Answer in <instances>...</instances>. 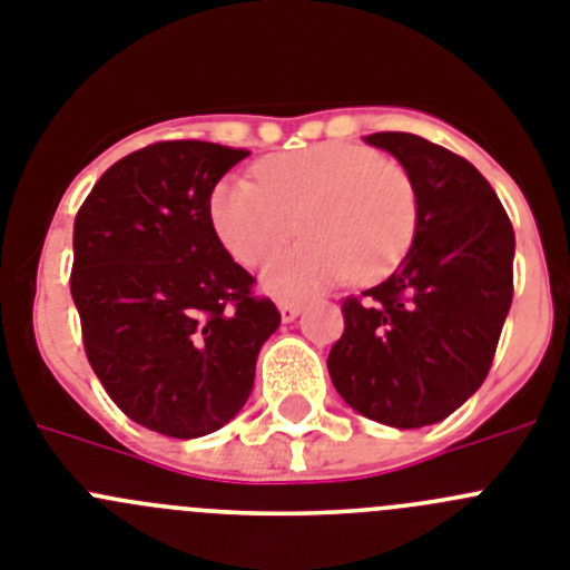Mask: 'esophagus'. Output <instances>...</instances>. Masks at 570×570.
<instances>
[{"label": "esophagus", "instance_id": "1", "mask_svg": "<svg viewBox=\"0 0 570 570\" xmlns=\"http://www.w3.org/2000/svg\"><path fill=\"white\" fill-rule=\"evenodd\" d=\"M278 309H281V317H284V323H289V321H295L301 312H304V306L295 304V301H281Z\"/></svg>", "mask_w": 570, "mask_h": 570}]
</instances>
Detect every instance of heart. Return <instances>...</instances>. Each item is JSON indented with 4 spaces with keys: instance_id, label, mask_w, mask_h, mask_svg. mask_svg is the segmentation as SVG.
Listing matches in <instances>:
<instances>
[{
    "instance_id": "heart-1",
    "label": "heart",
    "mask_w": 570,
    "mask_h": 570,
    "mask_svg": "<svg viewBox=\"0 0 570 570\" xmlns=\"http://www.w3.org/2000/svg\"><path fill=\"white\" fill-rule=\"evenodd\" d=\"M258 180L222 178L207 213L224 249L244 266L269 258L295 227L306 235L304 244L266 264L261 281L273 295H312L348 275L374 284L392 275L412 247L414 184L374 150L326 141L266 158Z\"/></svg>"
}]
</instances>
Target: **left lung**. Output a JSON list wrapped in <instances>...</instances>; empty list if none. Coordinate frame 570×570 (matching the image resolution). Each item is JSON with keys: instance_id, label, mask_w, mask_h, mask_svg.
Returning <instances> with one entry per match:
<instances>
[{"instance_id": "obj_1", "label": "left lung", "mask_w": 570, "mask_h": 570, "mask_svg": "<svg viewBox=\"0 0 570 570\" xmlns=\"http://www.w3.org/2000/svg\"><path fill=\"white\" fill-rule=\"evenodd\" d=\"M414 184L412 249L383 284L343 301L330 352L337 394L363 417L420 429L483 386L514 295V229L474 164L412 132H372Z\"/></svg>"}]
</instances>
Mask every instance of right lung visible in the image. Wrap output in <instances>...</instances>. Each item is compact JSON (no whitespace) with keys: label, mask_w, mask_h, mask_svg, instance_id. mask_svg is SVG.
<instances>
[{"label":"right lung","mask_w":570,"mask_h":570,"mask_svg":"<svg viewBox=\"0 0 570 570\" xmlns=\"http://www.w3.org/2000/svg\"><path fill=\"white\" fill-rule=\"evenodd\" d=\"M247 150L158 141L116 161L73 224L70 295L87 361L138 425L193 440L244 409L281 326L209 224V193Z\"/></svg>","instance_id":"add662e5"}]
</instances>
